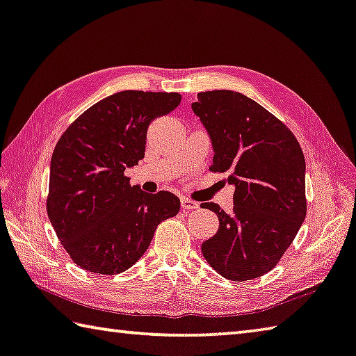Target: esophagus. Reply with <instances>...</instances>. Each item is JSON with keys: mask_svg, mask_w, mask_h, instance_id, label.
Wrapping results in <instances>:
<instances>
[{"mask_svg": "<svg viewBox=\"0 0 356 356\" xmlns=\"http://www.w3.org/2000/svg\"><path fill=\"white\" fill-rule=\"evenodd\" d=\"M180 204H182V210H184V211H191V210L199 209V204L195 202V200L188 199V197H182V199H180Z\"/></svg>", "mask_w": 356, "mask_h": 356, "instance_id": "obj_1", "label": "esophagus"}]
</instances>
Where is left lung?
<instances>
[{
  "label": "left lung",
  "mask_w": 356,
  "mask_h": 356,
  "mask_svg": "<svg viewBox=\"0 0 356 356\" xmlns=\"http://www.w3.org/2000/svg\"><path fill=\"white\" fill-rule=\"evenodd\" d=\"M195 112L210 134V171L229 172L234 211L215 202L216 235L202 244L224 279L252 280L273 270L307 216L305 157L291 129L254 99L230 90L197 95Z\"/></svg>",
  "instance_id": "left-lung-1"
}]
</instances>
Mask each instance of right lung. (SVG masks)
Masks as SVG:
<instances>
[{
    "label": "right lung",
    "mask_w": 356,
    "mask_h": 356,
    "mask_svg": "<svg viewBox=\"0 0 356 356\" xmlns=\"http://www.w3.org/2000/svg\"><path fill=\"white\" fill-rule=\"evenodd\" d=\"M180 101L179 93H115L77 116L57 141L47 211L77 266L102 275L124 273L149 248L157 225L179 213L176 195L141 191L124 171L145 159L151 121Z\"/></svg>",
    "instance_id": "right-lung-1"
}]
</instances>
